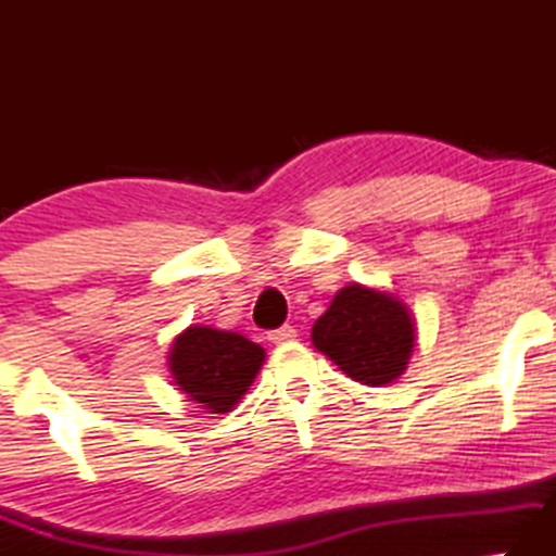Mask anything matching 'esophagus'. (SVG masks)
Returning a JSON list of instances; mask_svg holds the SVG:
<instances>
[{
	"label": "esophagus",
	"instance_id": "esophagus-1",
	"mask_svg": "<svg viewBox=\"0 0 556 556\" xmlns=\"http://www.w3.org/2000/svg\"><path fill=\"white\" fill-rule=\"evenodd\" d=\"M267 340L269 342H277V345H281V342L296 340V328L294 326H281L277 330H269L267 332Z\"/></svg>",
	"mask_w": 556,
	"mask_h": 556
}]
</instances>
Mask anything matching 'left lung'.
Listing matches in <instances>:
<instances>
[{"instance_id": "8db88e82", "label": "left lung", "mask_w": 556, "mask_h": 556, "mask_svg": "<svg viewBox=\"0 0 556 556\" xmlns=\"http://www.w3.org/2000/svg\"><path fill=\"white\" fill-rule=\"evenodd\" d=\"M311 340L350 379L381 387L406 369L416 345V320L393 294L350 285L316 320Z\"/></svg>"}]
</instances>
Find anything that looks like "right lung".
<instances>
[{"label": "right lung", "mask_w": 556, "mask_h": 556, "mask_svg": "<svg viewBox=\"0 0 556 556\" xmlns=\"http://www.w3.org/2000/svg\"><path fill=\"white\" fill-rule=\"evenodd\" d=\"M265 362V350L238 332L191 326L175 338L167 365L189 401L226 413L243 399Z\"/></svg>", "instance_id": "obj_1"}]
</instances>
